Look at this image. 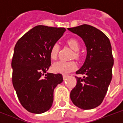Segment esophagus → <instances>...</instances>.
<instances>
[{
  "label": "esophagus",
  "instance_id": "1",
  "mask_svg": "<svg viewBox=\"0 0 123 123\" xmlns=\"http://www.w3.org/2000/svg\"><path fill=\"white\" fill-rule=\"evenodd\" d=\"M67 77H68V75H66V74H63V79H64V80H66Z\"/></svg>",
  "mask_w": 123,
  "mask_h": 123
}]
</instances>
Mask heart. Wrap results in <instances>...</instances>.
Returning <instances> with one entry per match:
<instances>
[{
	"instance_id": "heart-1",
	"label": "heart",
	"mask_w": 123,
	"mask_h": 123,
	"mask_svg": "<svg viewBox=\"0 0 123 123\" xmlns=\"http://www.w3.org/2000/svg\"><path fill=\"white\" fill-rule=\"evenodd\" d=\"M67 44L74 50V54L73 55V58L79 59V54L77 51H79L80 46L79 42L76 39L70 38L66 42ZM59 46L57 44H55L52 46L50 48L49 52V56L50 59L53 60H55L57 58L58 53H59ZM77 68V64L74 62H63V61H59L57 62H55L53 64L52 66V70L54 73L60 74H68L72 71L74 70Z\"/></svg>"
}]
</instances>
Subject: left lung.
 <instances>
[{"instance_id":"obj_1","label":"left lung","mask_w":123,"mask_h":123,"mask_svg":"<svg viewBox=\"0 0 123 123\" xmlns=\"http://www.w3.org/2000/svg\"><path fill=\"white\" fill-rule=\"evenodd\" d=\"M85 43L87 55L81 68L76 73L77 85L70 92V99L75 106L91 110L101 105L106 94L112 77L114 59L110 41L102 31L88 25L68 28Z\"/></svg>"}]
</instances>
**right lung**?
Returning a JSON list of instances; mask_svg holds the SVG:
<instances>
[{"instance_id":"1","label":"right lung","mask_w":123,"mask_h":123,"mask_svg":"<svg viewBox=\"0 0 123 123\" xmlns=\"http://www.w3.org/2000/svg\"><path fill=\"white\" fill-rule=\"evenodd\" d=\"M65 31V28L36 26L16 44L12 62V82L21 105L29 112L48 111L53 102L54 89L63 81L61 74L46 72L51 64L50 48Z\"/></svg>"}]
</instances>
